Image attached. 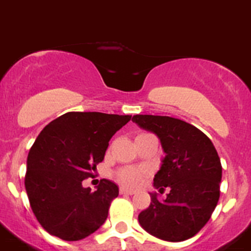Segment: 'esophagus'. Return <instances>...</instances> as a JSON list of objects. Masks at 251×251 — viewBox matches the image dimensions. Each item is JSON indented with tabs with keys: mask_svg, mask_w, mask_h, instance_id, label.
<instances>
[{
	"mask_svg": "<svg viewBox=\"0 0 251 251\" xmlns=\"http://www.w3.org/2000/svg\"><path fill=\"white\" fill-rule=\"evenodd\" d=\"M120 194H124V195H134V190H128L126 187H120Z\"/></svg>",
	"mask_w": 251,
	"mask_h": 251,
	"instance_id": "esophagus-1",
	"label": "esophagus"
}]
</instances>
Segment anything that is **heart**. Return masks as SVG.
<instances>
[{
	"mask_svg": "<svg viewBox=\"0 0 251 251\" xmlns=\"http://www.w3.org/2000/svg\"><path fill=\"white\" fill-rule=\"evenodd\" d=\"M144 173H145L144 169L125 168V169H121V170L117 173V179L120 180L125 186L136 187L139 186L140 182H141Z\"/></svg>",
	"mask_w": 251,
	"mask_h": 251,
	"instance_id": "1",
	"label": "heart"
}]
</instances>
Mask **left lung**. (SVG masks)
<instances>
[{
    "mask_svg": "<svg viewBox=\"0 0 251 251\" xmlns=\"http://www.w3.org/2000/svg\"><path fill=\"white\" fill-rule=\"evenodd\" d=\"M132 121L160 139L165 157L153 177L160 201L150 193L151 204L139 214L149 234L166 241L193 238L209 221L220 196L221 162L213 142L195 126L170 116L135 115Z\"/></svg>",
    "mask_w": 251,
    "mask_h": 251,
    "instance_id": "1",
    "label": "left lung"
}]
</instances>
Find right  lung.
Returning <instances> with one entry per match:
<instances>
[{
	"label": "right lung",
	"mask_w": 251,
	"mask_h": 251,
	"mask_svg": "<svg viewBox=\"0 0 251 251\" xmlns=\"http://www.w3.org/2000/svg\"><path fill=\"white\" fill-rule=\"evenodd\" d=\"M130 115L66 112L46 125L27 156L25 177L31 209L49 234L76 241L107 219L119 186L102 179L98 190L83 187L105 157L109 141Z\"/></svg>",
	"instance_id": "add662e5"
}]
</instances>
